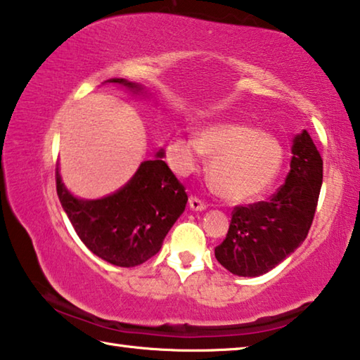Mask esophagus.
<instances>
[{
  "mask_svg": "<svg viewBox=\"0 0 360 360\" xmlns=\"http://www.w3.org/2000/svg\"><path fill=\"white\" fill-rule=\"evenodd\" d=\"M188 206H191L192 211H205L206 210V203L202 202L198 197H192L188 198Z\"/></svg>",
  "mask_w": 360,
  "mask_h": 360,
  "instance_id": "34e87169",
  "label": "esophagus"
}]
</instances>
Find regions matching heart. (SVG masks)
<instances>
[{"instance_id":"b5f03b06","label":"heart","mask_w":360,"mask_h":360,"mask_svg":"<svg viewBox=\"0 0 360 360\" xmlns=\"http://www.w3.org/2000/svg\"><path fill=\"white\" fill-rule=\"evenodd\" d=\"M200 154L211 158L212 187L231 203L262 197L278 178L284 158L275 138L241 124L208 127L197 141L178 136L168 144L169 163L181 174L197 168Z\"/></svg>"}]
</instances>
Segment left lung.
I'll list each match as a JSON object with an SVG mask.
<instances>
[{
	"label": "left lung",
	"mask_w": 360,
	"mask_h": 360,
	"mask_svg": "<svg viewBox=\"0 0 360 360\" xmlns=\"http://www.w3.org/2000/svg\"><path fill=\"white\" fill-rule=\"evenodd\" d=\"M290 172L268 202L235 206L219 264L238 276H260L307 238L322 186V158L307 130L292 144Z\"/></svg>",
	"instance_id": "8db88e82"
}]
</instances>
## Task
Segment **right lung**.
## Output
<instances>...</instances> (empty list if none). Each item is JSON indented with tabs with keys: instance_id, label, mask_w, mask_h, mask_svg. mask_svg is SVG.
Segmentation results:
<instances>
[{
	"instance_id": "1",
	"label": "right lung",
	"mask_w": 360,
	"mask_h": 360,
	"mask_svg": "<svg viewBox=\"0 0 360 360\" xmlns=\"http://www.w3.org/2000/svg\"><path fill=\"white\" fill-rule=\"evenodd\" d=\"M139 94L143 85L109 79ZM139 165L135 176L112 195L100 200H79L66 191L56 169L57 193L81 241L95 255L117 266H136L160 251L169 229L186 210L184 186L162 160Z\"/></svg>"
}]
</instances>
